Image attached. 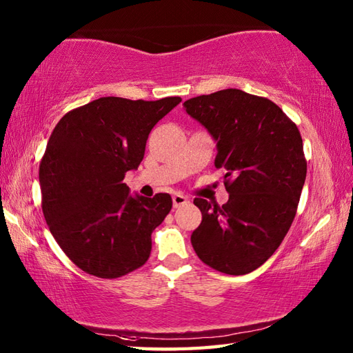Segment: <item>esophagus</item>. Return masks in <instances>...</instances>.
Masks as SVG:
<instances>
[{
  "label": "esophagus",
  "mask_w": 353,
  "mask_h": 353,
  "mask_svg": "<svg viewBox=\"0 0 353 353\" xmlns=\"http://www.w3.org/2000/svg\"><path fill=\"white\" fill-rule=\"evenodd\" d=\"M188 203H190L188 197L182 196V194H174V196H172V206L174 208H181V206L188 205Z\"/></svg>",
  "instance_id": "34e87169"
}]
</instances>
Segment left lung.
Masks as SVG:
<instances>
[{
	"instance_id": "left-lung-1",
	"label": "left lung",
	"mask_w": 353,
	"mask_h": 353,
	"mask_svg": "<svg viewBox=\"0 0 353 353\" xmlns=\"http://www.w3.org/2000/svg\"><path fill=\"white\" fill-rule=\"evenodd\" d=\"M186 114L216 142L228 203L194 199L201 211L191 243L206 265L247 274L272 256L294 220L306 177L297 125L272 100L239 89L194 97Z\"/></svg>"
}]
</instances>
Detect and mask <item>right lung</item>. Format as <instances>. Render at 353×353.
<instances>
[{
    "instance_id": "obj_1",
    "label": "right lung",
    "mask_w": 353,
    "mask_h": 353,
    "mask_svg": "<svg viewBox=\"0 0 353 353\" xmlns=\"http://www.w3.org/2000/svg\"><path fill=\"white\" fill-rule=\"evenodd\" d=\"M182 101L101 97L70 110L52 130L39 165L42 212L57 244L85 273L115 279L142 267L152 232L172 206L167 192L129 196L148 133Z\"/></svg>"
}]
</instances>
